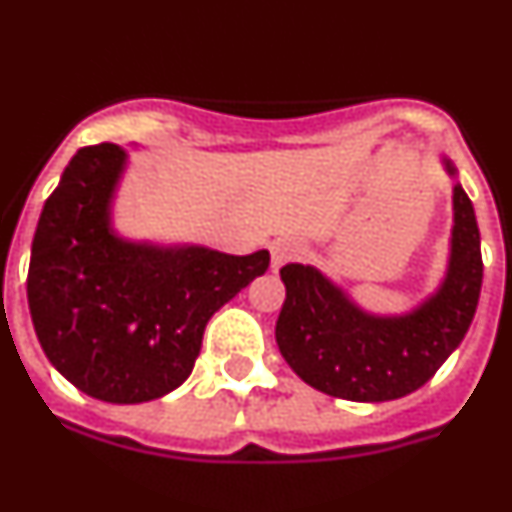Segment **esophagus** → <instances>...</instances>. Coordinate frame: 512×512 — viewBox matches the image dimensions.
Returning a JSON list of instances; mask_svg holds the SVG:
<instances>
[{"label": "esophagus", "mask_w": 512, "mask_h": 512, "mask_svg": "<svg viewBox=\"0 0 512 512\" xmlns=\"http://www.w3.org/2000/svg\"><path fill=\"white\" fill-rule=\"evenodd\" d=\"M300 255V245L295 240H288V237H280L270 245V265L272 270H280L285 262H293L295 257Z\"/></svg>", "instance_id": "esophagus-1"}]
</instances>
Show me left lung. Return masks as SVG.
Masks as SVG:
<instances>
[{
    "mask_svg": "<svg viewBox=\"0 0 512 512\" xmlns=\"http://www.w3.org/2000/svg\"><path fill=\"white\" fill-rule=\"evenodd\" d=\"M452 179V229L437 288L404 313H374L313 265L280 270L285 303L275 341L290 369L308 386L348 401H391L427 384L465 338L482 288L480 229L457 166Z\"/></svg>",
    "mask_w": 512,
    "mask_h": 512,
    "instance_id": "obj_1",
    "label": "left lung"
}]
</instances>
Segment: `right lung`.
<instances>
[{"label":"right lung","mask_w":512,"mask_h":512,"mask_svg":"<svg viewBox=\"0 0 512 512\" xmlns=\"http://www.w3.org/2000/svg\"><path fill=\"white\" fill-rule=\"evenodd\" d=\"M128 164L118 143L80 148L42 207L27 275L50 364L108 404H141L184 384L209 318L270 265L267 250L227 255L118 232Z\"/></svg>","instance_id":"add662e5"}]
</instances>
